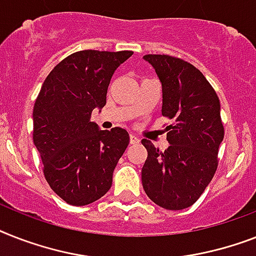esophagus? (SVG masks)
Wrapping results in <instances>:
<instances>
[{
	"mask_svg": "<svg viewBox=\"0 0 256 256\" xmlns=\"http://www.w3.org/2000/svg\"><path fill=\"white\" fill-rule=\"evenodd\" d=\"M130 143H132V144H136V143H139L138 136H135L134 134H130Z\"/></svg>",
	"mask_w": 256,
	"mask_h": 256,
	"instance_id": "esophagus-1",
	"label": "esophagus"
}]
</instances>
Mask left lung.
Segmentation results:
<instances>
[{"label":"left lung","instance_id":"8db88e82","mask_svg":"<svg viewBox=\"0 0 256 256\" xmlns=\"http://www.w3.org/2000/svg\"><path fill=\"white\" fill-rule=\"evenodd\" d=\"M158 74L163 90L162 114L174 120L166 128L167 150L160 151L143 139L147 159L142 184L150 200L182 210L198 200L218 167L224 139L221 105L217 93L200 70L170 55H144Z\"/></svg>","mask_w":256,"mask_h":256}]
</instances>
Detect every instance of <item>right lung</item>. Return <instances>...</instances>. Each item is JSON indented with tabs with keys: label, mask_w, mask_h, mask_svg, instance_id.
<instances>
[{
	"label": "right lung",
	"mask_w": 256,
	"mask_h": 256,
	"mask_svg": "<svg viewBox=\"0 0 256 256\" xmlns=\"http://www.w3.org/2000/svg\"><path fill=\"white\" fill-rule=\"evenodd\" d=\"M132 55L97 50L72 54L50 72L36 97L34 144L46 180L70 205L94 202L112 186L128 132L121 128L98 130L90 116L105 106L112 76Z\"/></svg>",
	"instance_id": "obj_1"
}]
</instances>
